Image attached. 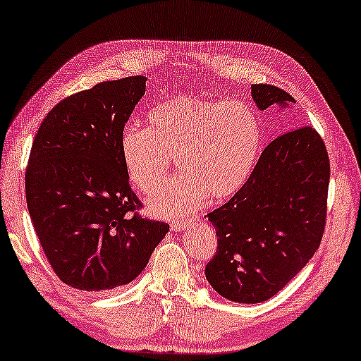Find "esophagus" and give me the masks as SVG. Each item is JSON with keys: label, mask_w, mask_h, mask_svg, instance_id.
Returning a JSON list of instances; mask_svg holds the SVG:
<instances>
[{"label": "esophagus", "mask_w": 361, "mask_h": 361, "mask_svg": "<svg viewBox=\"0 0 361 361\" xmlns=\"http://www.w3.org/2000/svg\"><path fill=\"white\" fill-rule=\"evenodd\" d=\"M188 226H192V221H180V222H173L171 224V228L174 230V232H180V230L187 228Z\"/></svg>", "instance_id": "obj_1"}]
</instances>
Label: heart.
Returning <instances> with one entry per match:
<instances>
[{
    "instance_id": "b5f03b06",
    "label": "heart",
    "mask_w": 361,
    "mask_h": 361,
    "mask_svg": "<svg viewBox=\"0 0 361 361\" xmlns=\"http://www.w3.org/2000/svg\"><path fill=\"white\" fill-rule=\"evenodd\" d=\"M261 120L243 100L176 96L159 104L149 128L128 125L120 157L128 179L155 193L173 169L180 177L149 202L153 216L179 219L204 203L224 200L245 185L261 145Z\"/></svg>"
}]
</instances>
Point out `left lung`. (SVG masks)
I'll list each match as a JSON object with an SVG mask.
<instances>
[{
	"mask_svg": "<svg viewBox=\"0 0 361 361\" xmlns=\"http://www.w3.org/2000/svg\"><path fill=\"white\" fill-rule=\"evenodd\" d=\"M259 110L291 109L288 92L252 85ZM329 159L314 128L271 140L250 179L208 214L217 251L204 275L216 293L240 304H259L285 288L320 246L326 219Z\"/></svg>",
	"mask_w": 361,
	"mask_h": 361,
	"instance_id": "8db88e82",
	"label": "left lung"
}]
</instances>
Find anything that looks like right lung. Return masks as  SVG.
Segmentation results:
<instances>
[{
    "label": "right lung",
    "instance_id": "right-lung-1",
    "mask_svg": "<svg viewBox=\"0 0 361 361\" xmlns=\"http://www.w3.org/2000/svg\"><path fill=\"white\" fill-rule=\"evenodd\" d=\"M145 82L126 76L76 92L35 135L25 173L28 214L56 275L80 291L131 283L169 230L133 214L140 203L120 157V135Z\"/></svg>",
    "mask_w": 361,
    "mask_h": 361
}]
</instances>
